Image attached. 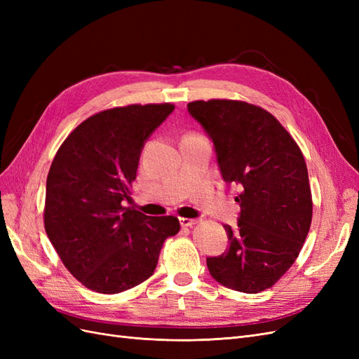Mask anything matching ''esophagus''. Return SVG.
<instances>
[{
    "instance_id": "esophagus-1",
    "label": "esophagus",
    "mask_w": 359,
    "mask_h": 359,
    "mask_svg": "<svg viewBox=\"0 0 359 359\" xmlns=\"http://www.w3.org/2000/svg\"><path fill=\"white\" fill-rule=\"evenodd\" d=\"M199 220H196V219H186V217H182V219H180V223H181V226H186V227H191L193 224H196Z\"/></svg>"
}]
</instances>
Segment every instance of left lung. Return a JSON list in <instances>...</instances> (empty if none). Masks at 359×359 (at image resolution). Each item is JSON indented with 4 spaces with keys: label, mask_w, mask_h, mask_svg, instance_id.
<instances>
[{
    "label": "left lung",
    "mask_w": 359,
    "mask_h": 359,
    "mask_svg": "<svg viewBox=\"0 0 359 359\" xmlns=\"http://www.w3.org/2000/svg\"><path fill=\"white\" fill-rule=\"evenodd\" d=\"M190 115L214 144L227 184L240 186L235 229L224 224L229 248L206 257L211 277L244 293L273 286L295 262L311 224L306 160L293 137L265 109L238 100H198Z\"/></svg>",
    "instance_id": "left-lung-1"
}]
</instances>
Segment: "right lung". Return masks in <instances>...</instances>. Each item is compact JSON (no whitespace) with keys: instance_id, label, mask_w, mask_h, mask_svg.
Masks as SVG:
<instances>
[{"instance_id":"right-lung-1","label":"right lung","mask_w":359,"mask_h":359,"mask_svg":"<svg viewBox=\"0 0 359 359\" xmlns=\"http://www.w3.org/2000/svg\"><path fill=\"white\" fill-rule=\"evenodd\" d=\"M170 103L114 107L85 119L64 140L46 181L45 229L70 274L99 293H119L153 276L177 217H149L132 201L139 157Z\"/></svg>"}]
</instances>
